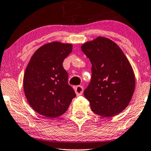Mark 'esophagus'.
<instances>
[{
    "label": "esophagus",
    "mask_w": 151,
    "mask_h": 151,
    "mask_svg": "<svg viewBox=\"0 0 151 151\" xmlns=\"http://www.w3.org/2000/svg\"><path fill=\"white\" fill-rule=\"evenodd\" d=\"M74 90H75V92H76V95H77V96H81V95L82 94V93H83L84 88L82 86H77Z\"/></svg>",
    "instance_id": "1"
}]
</instances>
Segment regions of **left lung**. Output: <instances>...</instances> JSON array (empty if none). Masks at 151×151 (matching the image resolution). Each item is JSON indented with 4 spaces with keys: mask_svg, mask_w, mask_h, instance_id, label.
Instances as JSON below:
<instances>
[{
    "mask_svg": "<svg viewBox=\"0 0 151 151\" xmlns=\"http://www.w3.org/2000/svg\"><path fill=\"white\" fill-rule=\"evenodd\" d=\"M81 49L92 65L90 84L84 95L93 112L115 116L127 108L135 87L133 68L122 50L109 38L98 36Z\"/></svg>",
    "mask_w": 151,
    "mask_h": 151,
    "instance_id": "1",
    "label": "left lung"
}]
</instances>
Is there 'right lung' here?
Segmentation results:
<instances>
[{
	"mask_svg": "<svg viewBox=\"0 0 151 151\" xmlns=\"http://www.w3.org/2000/svg\"><path fill=\"white\" fill-rule=\"evenodd\" d=\"M72 48L70 43H47L35 51L27 66L24 95L32 108L41 115L49 118L60 116L76 97L63 66Z\"/></svg>",
	"mask_w": 151,
	"mask_h": 151,
	"instance_id": "add662e5",
	"label": "right lung"
}]
</instances>
